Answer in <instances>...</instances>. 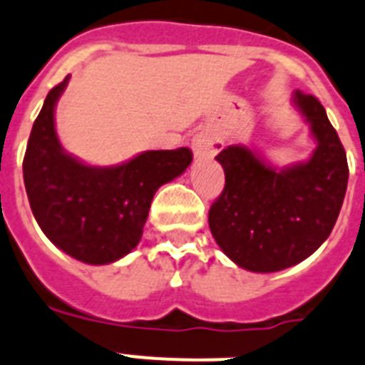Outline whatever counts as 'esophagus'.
I'll return each instance as SVG.
<instances>
[{"instance_id":"1","label":"esophagus","mask_w":365,"mask_h":365,"mask_svg":"<svg viewBox=\"0 0 365 365\" xmlns=\"http://www.w3.org/2000/svg\"><path fill=\"white\" fill-rule=\"evenodd\" d=\"M192 152H195V156L204 158V156H215L217 152L222 150L224 143H222L220 139L215 138L213 134H209V132H200V134H196L192 138Z\"/></svg>"}]
</instances>
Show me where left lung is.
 <instances>
[{"instance_id":"left-lung-1","label":"left lung","mask_w":365,"mask_h":365,"mask_svg":"<svg viewBox=\"0 0 365 365\" xmlns=\"http://www.w3.org/2000/svg\"><path fill=\"white\" fill-rule=\"evenodd\" d=\"M292 103L316 141L309 160L277 169L242 145L215 158L226 185L209 209V227L244 270L268 274L305 261L331 235L344 204L349 167L325 108L299 90Z\"/></svg>"}]
</instances>
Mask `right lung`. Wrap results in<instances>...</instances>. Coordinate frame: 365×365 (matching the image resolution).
<instances>
[{
	"label": "right lung",
	"instance_id": "right-lung-1",
	"mask_svg": "<svg viewBox=\"0 0 365 365\" xmlns=\"http://www.w3.org/2000/svg\"><path fill=\"white\" fill-rule=\"evenodd\" d=\"M69 75L47 93L31 130L24 182L38 226L56 248L86 264L128 255L143 235L152 198L185 173L192 152L147 150L113 167H91L62 148L55 106Z\"/></svg>",
	"mask_w": 365,
	"mask_h": 365
}]
</instances>
